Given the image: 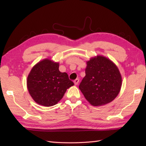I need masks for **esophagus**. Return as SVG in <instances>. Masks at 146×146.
I'll return each mask as SVG.
<instances>
[{
  "label": "esophagus",
  "mask_w": 146,
  "mask_h": 146,
  "mask_svg": "<svg viewBox=\"0 0 146 146\" xmlns=\"http://www.w3.org/2000/svg\"><path fill=\"white\" fill-rule=\"evenodd\" d=\"M78 83H79V79L76 78V80H74V83H75V85H78Z\"/></svg>",
  "instance_id": "obj_1"
}]
</instances>
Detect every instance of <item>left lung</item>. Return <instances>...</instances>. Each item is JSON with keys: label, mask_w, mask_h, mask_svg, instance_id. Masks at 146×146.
<instances>
[{"label": "left lung", "mask_w": 146, "mask_h": 146, "mask_svg": "<svg viewBox=\"0 0 146 146\" xmlns=\"http://www.w3.org/2000/svg\"><path fill=\"white\" fill-rule=\"evenodd\" d=\"M86 75L79 88L90 104L102 106L117 97L122 86L119 68L110 59L98 55L86 61Z\"/></svg>", "instance_id": "left-lung-1"}]
</instances>
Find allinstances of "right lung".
Returning <instances> with one entry per match:
<instances>
[{
	"mask_svg": "<svg viewBox=\"0 0 146 146\" xmlns=\"http://www.w3.org/2000/svg\"><path fill=\"white\" fill-rule=\"evenodd\" d=\"M59 63L46 58L36 64L27 78L30 95L37 104L51 107L61 100L66 90L74 85L66 73L59 70Z\"/></svg>",
	"mask_w": 146,
	"mask_h": 146,
	"instance_id": "add662e5",
	"label": "right lung"
}]
</instances>
